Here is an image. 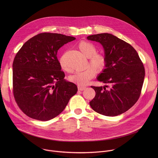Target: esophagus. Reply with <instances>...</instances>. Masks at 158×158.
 <instances>
[{
    "mask_svg": "<svg viewBox=\"0 0 158 158\" xmlns=\"http://www.w3.org/2000/svg\"><path fill=\"white\" fill-rule=\"evenodd\" d=\"M86 88V86H81V85H79L78 86V89L79 90H84Z\"/></svg>",
    "mask_w": 158,
    "mask_h": 158,
    "instance_id": "1",
    "label": "esophagus"
}]
</instances>
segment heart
<instances>
[{"instance_id":"b5f03b06","label":"heart","mask_w":158,"mask_h":158,"mask_svg":"<svg viewBox=\"0 0 158 158\" xmlns=\"http://www.w3.org/2000/svg\"><path fill=\"white\" fill-rule=\"evenodd\" d=\"M78 47L83 55L88 58L89 63L91 66H87L82 71L75 72L70 77V80L80 85H84L87 84L96 75L97 70L98 72H101L105 70L107 64V60L104 55L96 53V47L89 42L82 41L78 44ZM59 63L63 70L66 72L70 71L66 63L64 56L60 57Z\"/></svg>"}]
</instances>
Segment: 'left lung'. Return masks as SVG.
I'll list each match as a JSON object with an SVG mask.
<instances>
[{
    "instance_id": "1",
    "label": "left lung",
    "mask_w": 158,
    "mask_h": 158,
    "mask_svg": "<svg viewBox=\"0 0 158 158\" xmlns=\"http://www.w3.org/2000/svg\"><path fill=\"white\" fill-rule=\"evenodd\" d=\"M87 39L103 45L106 68L97 80L105 86H90L95 96L92 110L106 116H117L130 109L138 100L145 77V68L133 46L110 33L90 35Z\"/></svg>"
}]
</instances>
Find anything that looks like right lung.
<instances>
[{
  "instance_id": "1",
  "label": "right lung",
  "mask_w": 158,
  "mask_h": 158,
  "mask_svg": "<svg viewBox=\"0 0 158 158\" xmlns=\"http://www.w3.org/2000/svg\"><path fill=\"white\" fill-rule=\"evenodd\" d=\"M72 36L53 33H40L24 43L13 63L15 100L25 115L47 121L64 110L78 88L66 81L57 52L75 40Z\"/></svg>"
}]
</instances>
